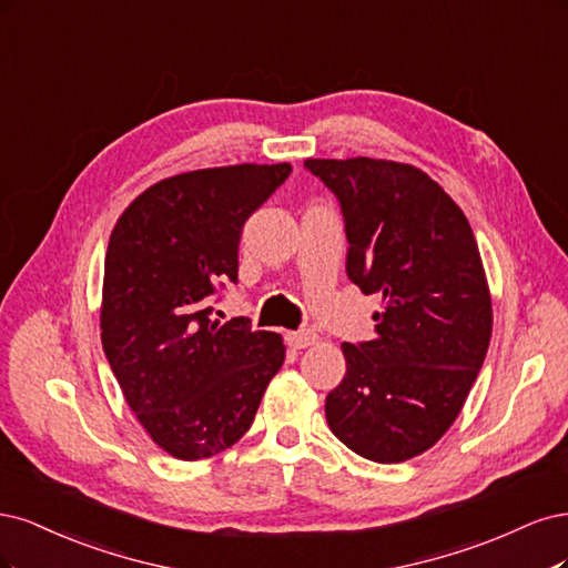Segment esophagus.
I'll return each instance as SVG.
<instances>
[{
	"instance_id": "obj_1",
	"label": "esophagus",
	"mask_w": 568,
	"mask_h": 568,
	"mask_svg": "<svg viewBox=\"0 0 568 568\" xmlns=\"http://www.w3.org/2000/svg\"><path fill=\"white\" fill-rule=\"evenodd\" d=\"M318 342V335L311 331H297V333H287V344L292 349H306V346H314Z\"/></svg>"
}]
</instances>
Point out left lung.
Instances as JSON below:
<instances>
[{
  "instance_id": "obj_1",
  "label": "left lung",
  "mask_w": 568,
  "mask_h": 568,
  "mask_svg": "<svg viewBox=\"0 0 568 568\" xmlns=\"http://www.w3.org/2000/svg\"><path fill=\"white\" fill-rule=\"evenodd\" d=\"M344 216L346 276L379 295L371 342L342 344L346 373L325 398L339 442L373 463L425 453L460 415L490 342L493 308L471 226L413 164L306 160Z\"/></svg>"
}]
</instances>
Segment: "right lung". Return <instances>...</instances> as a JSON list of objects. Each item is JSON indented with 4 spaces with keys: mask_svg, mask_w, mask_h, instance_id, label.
I'll list each match as a JSON object with an SVG mask.
<instances>
[{
    "mask_svg": "<svg viewBox=\"0 0 568 568\" xmlns=\"http://www.w3.org/2000/svg\"><path fill=\"white\" fill-rule=\"evenodd\" d=\"M290 172L287 162L233 164L162 179L111 233L103 352L141 427L179 460L231 448L285 361L281 335L212 321L207 304L237 283L243 226Z\"/></svg>",
    "mask_w": 568,
    "mask_h": 568,
    "instance_id": "1",
    "label": "right lung"
}]
</instances>
